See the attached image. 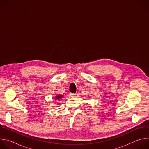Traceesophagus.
<instances>
[{
    "label": "esophagus",
    "instance_id": "34e87169",
    "mask_svg": "<svg viewBox=\"0 0 149 149\" xmlns=\"http://www.w3.org/2000/svg\"><path fill=\"white\" fill-rule=\"evenodd\" d=\"M76 95V94H75V93H70V97H75V95Z\"/></svg>",
    "mask_w": 149,
    "mask_h": 149
}]
</instances>
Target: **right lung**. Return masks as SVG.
I'll list each match as a JSON object with an SVG mask.
<instances>
[{
  "instance_id": "add662e5",
  "label": "right lung",
  "mask_w": 149,
  "mask_h": 149,
  "mask_svg": "<svg viewBox=\"0 0 149 149\" xmlns=\"http://www.w3.org/2000/svg\"><path fill=\"white\" fill-rule=\"evenodd\" d=\"M61 97H62V96L61 95H59L56 96V98H60Z\"/></svg>"
}]
</instances>
